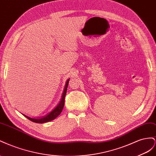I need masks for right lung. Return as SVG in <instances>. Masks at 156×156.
<instances>
[{"label": "right lung", "mask_w": 156, "mask_h": 156, "mask_svg": "<svg viewBox=\"0 0 156 156\" xmlns=\"http://www.w3.org/2000/svg\"><path fill=\"white\" fill-rule=\"evenodd\" d=\"M66 93V91H65V93H63L64 95H63V98H62V100L60 102V103L58 105V106H57V107L54 110H53L50 114L46 115L45 118L36 119H33V118H29L27 116H26V115L25 116L28 119H29L30 120H31V121L36 122V123H41L47 122H50V121H51V120H53L54 119H55L57 116H58V115H60V114L62 112V110H63V109L64 105H65V97Z\"/></svg>", "instance_id": "right-lung-1"}]
</instances>
